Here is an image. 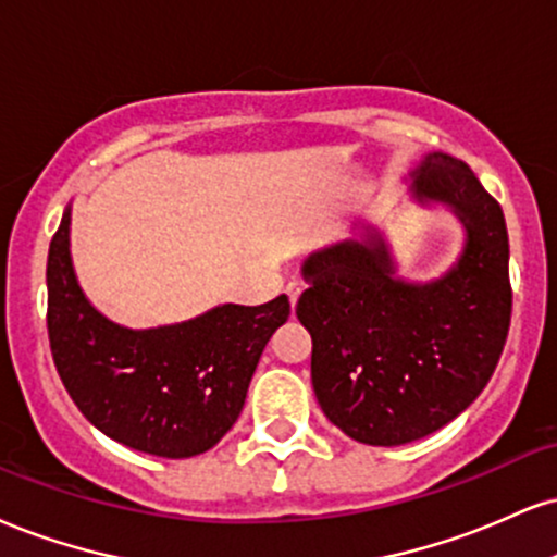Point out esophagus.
<instances>
[{"mask_svg":"<svg viewBox=\"0 0 557 557\" xmlns=\"http://www.w3.org/2000/svg\"><path fill=\"white\" fill-rule=\"evenodd\" d=\"M285 290H287V298H290V306L296 308L300 293H304V283H300V280H290V283L285 285Z\"/></svg>","mask_w":557,"mask_h":557,"instance_id":"esophagus-1","label":"esophagus"}]
</instances>
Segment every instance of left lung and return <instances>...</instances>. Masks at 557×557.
<instances>
[{
	"label": "left lung",
	"instance_id": "1",
	"mask_svg": "<svg viewBox=\"0 0 557 557\" xmlns=\"http://www.w3.org/2000/svg\"><path fill=\"white\" fill-rule=\"evenodd\" d=\"M418 202L454 207L459 264L431 285L394 277L379 233L311 253L296 313L311 334V381L326 418L368 446L425 438L491 381L511 324L504 210L461 160L431 152L412 173Z\"/></svg>",
	"mask_w": 557,
	"mask_h": 557
}]
</instances>
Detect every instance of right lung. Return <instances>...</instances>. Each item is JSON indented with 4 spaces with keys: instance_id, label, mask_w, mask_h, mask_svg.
Segmentation results:
<instances>
[{
    "instance_id": "add662e5",
    "label": "right lung",
    "mask_w": 557,
    "mask_h": 557,
    "mask_svg": "<svg viewBox=\"0 0 557 557\" xmlns=\"http://www.w3.org/2000/svg\"><path fill=\"white\" fill-rule=\"evenodd\" d=\"M49 343L79 412L119 444L165 459L205 454L244 410L261 350L290 300L225 304L158 330H126L87 304L70 259V207L46 264Z\"/></svg>"
}]
</instances>
